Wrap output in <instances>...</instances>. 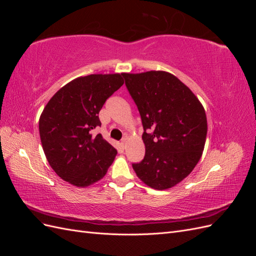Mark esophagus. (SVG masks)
<instances>
[{
	"label": "esophagus",
	"mask_w": 256,
	"mask_h": 256,
	"mask_svg": "<svg viewBox=\"0 0 256 256\" xmlns=\"http://www.w3.org/2000/svg\"><path fill=\"white\" fill-rule=\"evenodd\" d=\"M126 141H127V138H124L122 140V142H120V146H122V148L124 150L126 147Z\"/></svg>",
	"instance_id": "obj_1"
}]
</instances>
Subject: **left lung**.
<instances>
[{
	"label": "left lung",
	"instance_id": "1",
	"mask_svg": "<svg viewBox=\"0 0 256 256\" xmlns=\"http://www.w3.org/2000/svg\"><path fill=\"white\" fill-rule=\"evenodd\" d=\"M124 78L144 129L145 156L132 168L150 188H171L192 172L202 156L207 134L204 108L168 72L124 74Z\"/></svg>",
	"mask_w": 256,
	"mask_h": 256
}]
</instances>
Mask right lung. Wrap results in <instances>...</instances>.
<instances>
[{"label": "right lung", "mask_w": 256, "mask_h": 256, "mask_svg": "<svg viewBox=\"0 0 256 256\" xmlns=\"http://www.w3.org/2000/svg\"><path fill=\"white\" fill-rule=\"evenodd\" d=\"M124 74L80 76L58 90L40 118L42 148L51 168L62 180L88 187L106 174L116 150L102 134L99 111L124 84Z\"/></svg>", "instance_id": "add662e5"}]
</instances>
